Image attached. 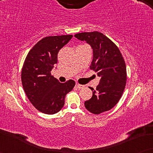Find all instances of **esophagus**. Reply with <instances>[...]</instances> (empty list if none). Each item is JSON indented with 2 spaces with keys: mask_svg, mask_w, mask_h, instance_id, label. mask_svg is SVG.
Wrapping results in <instances>:
<instances>
[{
  "mask_svg": "<svg viewBox=\"0 0 153 153\" xmlns=\"http://www.w3.org/2000/svg\"><path fill=\"white\" fill-rule=\"evenodd\" d=\"M75 87L77 88H79V89H81V88H83V85L78 84V83H76V84L75 85Z\"/></svg>",
  "mask_w": 153,
  "mask_h": 153,
  "instance_id": "esophagus-1",
  "label": "esophagus"
}]
</instances>
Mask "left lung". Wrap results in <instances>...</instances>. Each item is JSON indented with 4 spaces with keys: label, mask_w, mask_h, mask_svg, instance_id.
I'll return each instance as SVG.
<instances>
[{
    "label": "left lung",
    "mask_w": 153,
    "mask_h": 153,
    "mask_svg": "<svg viewBox=\"0 0 153 153\" xmlns=\"http://www.w3.org/2000/svg\"><path fill=\"white\" fill-rule=\"evenodd\" d=\"M74 37L91 47L93 56L90 69L100 77L96 90L90 87L93 96L85 102V107L94 114L111 109L122 97L126 85V65L120 50L97 31L77 33Z\"/></svg>",
    "instance_id": "left-lung-1"
}]
</instances>
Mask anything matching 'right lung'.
Returning a JSON list of instances; mask_svg holds the SVG:
<instances>
[{
	"mask_svg": "<svg viewBox=\"0 0 153 153\" xmlns=\"http://www.w3.org/2000/svg\"><path fill=\"white\" fill-rule=\"evenodd\" d=\"M72 35L49 36L39 40L29 51L22 70L24 90L31 104L42 113L54 114L65 104L67 94L75 82L60 83L51 71L58 62V53L69 42Z\"/></svg>",
	"mask_w": 153,
	"mask_h": 153,
	"instance_id": "right-lung-1",
	"label": "right lung"
}]
</instances>
